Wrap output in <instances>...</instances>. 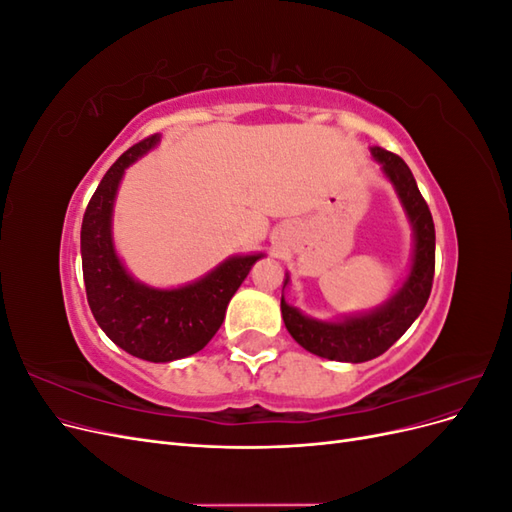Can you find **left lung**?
Wrapping results in <instances>:
<instances>
[{
	"mask_svg": "<svg viewBox=\"0 0 512 512\" xmlns=\"http://www.w3.org/2000/svg\"><path fill=\"white\" fill-rule=\"evenodd\" d=\"M371 156L382 166L386 179L393 183L401 207L412 224V267L406 282L389 301L367 314L344 316L337 322H324L301 314L297 307L284 301L282 294V318L294 342L329 361L365 363L389 350L423 312L433 284V271H436V228H433L425 198L418 192L412 170L399 156L382 147H371ZM288 282L290 277L286 275L284 288Z\"/></svg>",
	"mask_w": 512,
	"mask_h": 512,
	"instance_id": "1",
	"label": "left lung"
}]
</instances>
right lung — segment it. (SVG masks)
I'll use <instances>...</instances> for the list:
<instances>
[{
  "instance_id": "1",
  "label": "right lung",
  "mask_w": 512,
  "mask_h": 512,
  "mask_svg": "<svg viewBox=\"0 0 512 512\" xmlns=\"http://www.w3.org/2000/svg\"><path fill=\"white\" fill-rule=\"evenodd\" d=\"M160 143V134L130 147L106 170L81 226L87 303L113 344L151 363L203 350L222 327L232 294L262 254L230 256L200 280L179 288H151L126 271L113 243V205L123 173Z\"/></svg>"
}]
</instances>
